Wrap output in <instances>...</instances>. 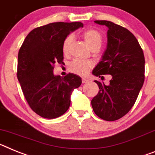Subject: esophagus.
<instances>
[{
  "instance_id": "obj_1",
  "label": "esophagus",
  "mask_w": 155,
  "mask_h": 155,
  "mask_svg": "<svg viewBox=\"0 0 155 155\" xmlns=\"http://www.w3.org/2000/svg\"><path fill=\"white\" fill-rule=\"evenodd\" d=\"M88 81L89 80L87 79V78H83V79H82V82H83V83H87Z\"/></svg>"
}]
</instances>
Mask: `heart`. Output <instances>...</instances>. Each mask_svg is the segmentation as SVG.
Instances as JSON below:
<instances>
[{"mask_svg": "<svg viewBox=\"0 0 155 155\" xmlns=\"http://www.w3.org/2000/svg\"><path fill=\"white\" fill-rule=\"evenodd\" d=\"M83 37L87 43V46L91 50L95 48H100L101 46L102 37L101 33L96 29H91L86 30L83 34ZM73 40L72 35H68L63 41L62 51L64 54H67L69 51L70 44ZM93 67V64L90 61H83L79 60H74L69 64V70L74 73L79 75H85L89 70Z\"/></svg>", "mask_w": 155, "mask_h": 155, "instance_id": "1", "label": "heart"}]
</instances>
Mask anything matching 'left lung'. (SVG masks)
Wrapping results in <instances>:
<instances>
[{
    "instance_id": "obj_1",
    "label": "left lung",
    "mask_w": 155,
    "mask_h": 155,
    "mask_svg": "<svg viewBox=\"0 0 155 155\" xmlns=\"http://www.w3.org/2000/svg\"><path fill=\"white\" fill-rule=\"evenodd\" d=\"M106 25L107 46L102 60L93 70L99 78L111 75L108 85L95 80L99 92L91 101L93 110L106 121L118 120L134 105L144 82L145 59L138 40L130 30L105 20H96Z\"/></svg>"
}]
</instances>
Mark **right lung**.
Segmentation results:
<instances>
[{
  "mask_svg": "<svg viewBox=\"0 0 155 155\" xmlns=\"http://www.w3.org/2000/svg\"><path fill=\"white\" fill-rule=\"evenodd\" d=\"M79 27H83L80 21H59L35 28L20 48L17 77L31 109L43 118L66 112L72 92L81 85V78L75 74L61 77L53 73L55 63H63V41Z\"/></svg>",
  "mask_w": 155,
  "mask_h": 155,
  "instance_id": "add662e5",
  "label": "right lung"
}]
</instances>
